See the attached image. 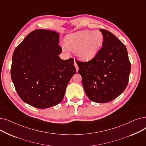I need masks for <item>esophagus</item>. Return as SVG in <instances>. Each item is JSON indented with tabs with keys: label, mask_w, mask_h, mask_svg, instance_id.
<instances>
[{
	"label": "esophagus",
	"mask_w": 146,
	"mask_h": 146,
	"mask_svg": "<svg viewBox=\"0 0 146 146\" xmlns=\"http://www.w3.org/2000/svg\"><path fill=\"white\" fill-rule=\"evenodd\" d=\"M74 66H75V67H76V71H78V70H79V67H78V64H77V63H76V61H74Z\"/></svg>",
	"instance_id": "1"
}]
</instances>
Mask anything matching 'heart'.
I'll return each mask as SVG.
<instances>
[{"instance_id":"heart-1","label":"heart","mask_w":146,"mask_h":146,"mask_svg":"<svg viewBox=\"0 0 146 146\" xmlns=\"http://www.w3.org/2000/svg\"><path fill=\"white\" fill-rule=\"evenodd\" d=\"M104 36L100 31H82L68 35L65 39L66 47L76 51L80 60L88 61L94 58L102 47Z\"/></svg>"}]
</instances>
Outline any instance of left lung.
<instances>
[{
  "instance_id": "left-lung-1",
  "label": "left lung",
  "mask_w": 146,
  "mask_h": 146,
  "mask_svg": "<svg viewBox=\"0 0 146 146\" xmlns=\"http://www.w3.org/2000/svg\"><path fill=\"white\" fill-rule=\"evenodd\" d=\"M100 31L104 40L97 55L86 62H76L88 97L95 102L106 103L117 98L127 88L131 63L125 45L108 31Z\"/></svg>"
}]
</instances>
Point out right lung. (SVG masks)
<instances>
[{
  "instance_id": "1",
  "label": "right lung",
  "mask_w": 146,
  "mask_h": 146,
  "mask_svg": "<svg viewBox=\"0 0 146 146\" xmlns=\"http://www.w3.org/2000/svg\"><path fill=\"white\" fill-rule=\"evenodd\" d=\"M58 33L38 29L30 33L15 48L12 80L22 100L36 108L55 106L64 98L76 73L74 60H61Z\"/></svg>"
}]
</instances>
